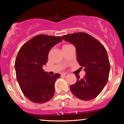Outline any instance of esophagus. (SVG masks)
<instances>
[{
	"label": "esophagus",
	"mask_w": 124,
	"mask_h": 124,
	"mask_svg": "<svg viewBox=\"0 0 124 124\" xmlns=\"http://www.w3.org/2000/svg\"><path fill=\"white\" fill-rule=\"evenodd\" d=\"M62 76H64V77H67L68 76V73H62Z\"/></svg>",
	"instance_id": "esophagus-1"
}]
</instances>
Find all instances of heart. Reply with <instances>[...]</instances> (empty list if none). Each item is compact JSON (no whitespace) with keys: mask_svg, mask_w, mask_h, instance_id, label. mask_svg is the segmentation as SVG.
<instances>
[{"mask_svg":"<svg viewBox=\"0 0 124 124\" xmlns=\"http://www.w3.org/2000/svg\"><path fill=\"white\" fill-rule=\"evenodd\" d=\"M68 45H64V46H68Z\"/></svg>","mask_w":124,"mask_h":124,"instance_id":"heart-1","label":"heart"}]
</instances>
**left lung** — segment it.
Wrapping results in <instances>:
<instances>
[{
  "instance_id": "8db88e82",
  "label": "left lung",
  "mask_w": 124,
  "mask_h": 124,
  "mask_svg": "<svg viewBox=\"0 0 124 124\" xmlns=\"http://www.w3.org/2000/svg\"><path fill=\"white\" fill-rule=\"evenodd\" d=\"M62 38L76 47L77 61L86 72L83 78L76 74L77 82L70 85L71 91L83 101L94 99L104 89L109 77L110 63L106 48L99 40L84 32Z\"/></svg>"
}]
</instances>
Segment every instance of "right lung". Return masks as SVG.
<instances>
[{"label":"right lung","instance_id":"1","mask_svg":"<svg viewBox=\"0 0 124 124\" xmlns=\"http://www.w3.org/2000/svg\"><path fill=\"white\" fill-rule=\"evenodd\" d=\"M62 40L59 36L40 34L23 44L18 52L15 63L16 78L23 95L32 102L44 103L54 96L55 82L60 74L51 76L42 67L48 61L51 48Z\"/></svg>","mask_w":124,"mask_h":124}]
</instances>
